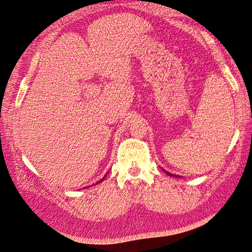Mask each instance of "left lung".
<instances>
[{
    "instance_id": "1",
    "label": "left lung",
    "mask_w": 252,
    "mask_h": 252,
    "mask_svg": "<svg viewBox=\"0 0 252 252\" xmlns=\"http://www.w3.org/2000/svg\"><path fill=\"white\" fill-rule=\"evenodd\" d=\"M164 172H165L166 175H168V176H171V177H178L177 175H172V173H170V172H168V171H165V170H164Z\"/></svg>"
}]
</instances>
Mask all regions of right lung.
Listing matches in <instances>:
<instances>
[{
    "mask_svg": "<svg viewBox=\"0 0 252 252\" xmlns=\"http://www.w3.org/2000/svg\"><path fill=\"white\" fill-rule=\"evenodd\" d=\"M107 175H108V172H107ZM107 175H104V177L102 178V179H101V180H99V181H98V183H96L95 185H98L99 183H101V181H102V180H104V179H106V177H107ZM86 188H88V187H86Z\"/></svg>",
    "mask_w": 252,
    "mask_h": 252,
    "instance_id": "obj_1",
    "label": "right lung"
}]
</instances>
